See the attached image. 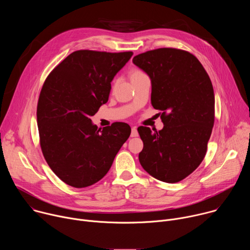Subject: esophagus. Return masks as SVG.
<instances>
[{"mask_svg":"<svg viewBox=\"0 0 250 250\" xmlns=\"http://www.w3.org/2000/svg\"><path fill=\"white\" fill-rule=\"evenodd\" d=\"M130 136H131V137H136V136H138V132H137L136 126H133V127L131 128V133H130Z\"/></svg>","mask_w":250,"mask_h":250,"instance_id":"1","label":"esophagus"}]
</instances>
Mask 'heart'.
Wrapping results in <instances>:
<instances>
[{
	"instance_id": "b5f03b06",
	"label": "heart",
	"mask_w": 250,
	"mask_h": 250,
	"mask_svg": "<svg viewBox=\"0 0 250 250\" xmlns=\"http://www.w3.org/2000/svg\"><path fill=\"white\" fill-rule=\"evenodd\" d=\"M129 75H130V80L132 82V81H134V80H136V79H138V78H140L142 76H146V74L142 70L135 68V69H132L130 71V74Z\"/></svg>"
}]
</instances>
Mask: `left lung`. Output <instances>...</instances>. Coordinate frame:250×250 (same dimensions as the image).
<instances>
[{"mask_svg":"<svg viewBox=\"0 0 250 250\" xmlns=\"http://www.w3.org/2000/svg\"><path fill=\"white\" fill-rule=\"evenodd\" d=\"M132 62L151 79V104L164 127L139 126L144 141L139 162L166 183L179 182L202 163L215 123V94L207 71L189 51L163 47L140 53Z\"/></svg>","mask_w":250,"mask_h":250,"instance_id":"obj_1","label":"left lung"}]
</instances>
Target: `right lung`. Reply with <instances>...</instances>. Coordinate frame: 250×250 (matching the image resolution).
<instances>
[{
    "label": "right lung",
    "instance_id": "right-lung-1",
    "mask_svg": "<svg viewBox=\"0 0 250 250\" xmlns=\"http://www.w3.org/2000/svg\"><path fill=\"white\" fill-rule=\"evenodd\" d=\"M132 54L77 50L43 83L37 109L41 148L54 174L69 186L85 188L100 181L130 135L125 123L101 129L91 117L108 102L112 80Z\"/></svg>",
    "mask_w": 250,
    "mask_h": 250
}]
</instances>
